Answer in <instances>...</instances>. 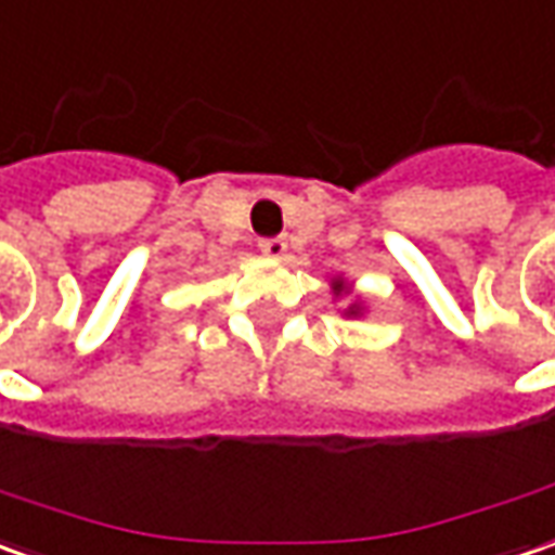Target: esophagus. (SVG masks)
Wrapping results in <instances>:
<instances>
[{
	"mask_svg": "<svg viewBox=\"0 0 555 555\" xmlns=\"http://www.w3.org/2000/svg\"><path fill=\"white\" fill-rule=\"evenodd\" d=\"M259 250L266 253L269 259H281L286 253V241L284 237H262V241H259Z\"/></svg>",
	"mask_w": 555,
	"mask_h": 555,
	"instance_id": "34e87169",
	"label": "esophagus"
}]
</instances>
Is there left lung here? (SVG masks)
I'll use <instances>...</instances> for the list:
<instances>
[{"label": "left lung", "mask_w": 555, "mask_h": 555, "mask_svg": "<svg viewBox=\"0 0 555 555\" xmlns=\"http://www.w3.org/2000/svg\"><path fill=\"white\" fill-rule=\"evenodd\" d=\"M336 289H341V284H336ZM351 314H357V311H351Z\"/></svg>", "instance_id": "obj_1"}]
</instances>
